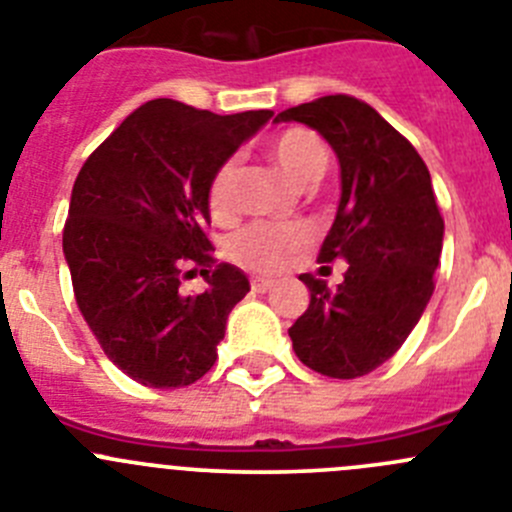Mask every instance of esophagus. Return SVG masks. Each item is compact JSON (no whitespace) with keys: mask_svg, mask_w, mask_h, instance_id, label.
Here are the masks:
<instances>
[{"mask_svg":"<svg viewBox=\"0 0 512 512\" xmlns=\"http://www.w3.org/2000/svg\"><path fill=\"white\" fill-rule=\"evenodd\" d=\"M250 285H252V290H255V293H267V290H270L272 285H275V280H270V278H252Z\"/></svg>","mask_w":512,"mask_h":512,"instance_id":"obj_1","label":"esophagus"}]
</instances>
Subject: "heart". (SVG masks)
Masks as SVG:
<instances>
[{"mask_svg": "<svg viewBox=\"0 0 512 512\" xmlns=\"http://www.w3.org/2000/svg\"><path fill=\"white\" fill-rule=\"evenodd\" d=\"M267 156L295 186H310L326 174L328 156L318 136L305 128H288L267 146ZM209 209L217 219H227L234 209V164L217 169L209 184ZM310 232L303 224L257 222L229 240V257L237 265L257 272H278L288 265L300 247L308 245Z\"/></svg>", "mask_w": 512, "mask_h": 512, "instance_id": "b5f03b06", "label": "heart"}]
</instances>
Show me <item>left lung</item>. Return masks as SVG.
Segmentation results:
<instances>
[{"label": "left lung", "mask_w": 512, "mask_h": 512, "mask_svg": "<svg viewBox=\"0 0 512 512\" xmlns=\"http://www.w3.org/2000/svg\"><path fill=\"white\" fill-rule=\"evenodd\" d=\"M321 133L341 166V199L321 262L343 260V283L300 275L310 305L290 328L295 356L333 379H356L389 361L434 293L444 222L417 148L371 105L326 95L278 113L275 123Z\"/></svg>", "instance_id": "8db88e82"}]
</instances>
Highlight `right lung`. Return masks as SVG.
<instances>
[{
	"label": "right lung",
	"mask_w": 512,
	"mask_h": 512,
	"mask_svg": "<svg viewBox=\"0 0 512 512\" xmlns=\"http://www.w3.org/2000/svg\"><path fill=\"white\" fill-rule=\"evenodd\" d=\"M270 118L148 100L75 179L62 232L75 300L105 356L138 384L189 386L217 361L227 315L250 280L209 255V184ZM186 264L205 267L204 294L178 288Z\"/></svg>",
	"instance_id": "right-lung-1"
}]
</instances>
